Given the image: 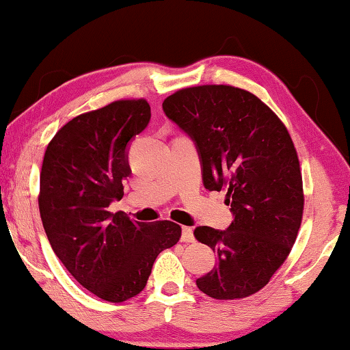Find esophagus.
Returning a JSON list of instances; mask_svg holds the SVG:
<instances>
[{"label": "esophagus", "instance_id": "obj_1", "mask_svg": "<svg viewBox=\"0 0 350 350\" xmlns=\"http://www.w3.org/2000/svg\"><path fill=\"white\" fill-rule=\"evenodd\" d=\"M181 241L183 243H193V230L191 227H183Z\"/></svg>", "mask_w": 350, "mask_h": 350}]
</instances>
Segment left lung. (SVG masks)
Listing matches in <instances>:
<instances>
[{
  "label": "left lung",
  "mask_w": 350,
  "mask_h": 350,
  "mask_svg": "<svg viewBox=\"0 0 350 350\" xmlns=\"http://www.w3.org/2000/svg\"><path fill=\"white\" fill-rule=\"evenodd\" d=\"M163 109L196 144L203 186L227 191L233 214L227 230H193L217 255L197 286L219 300L255 294L286 260L302 222V174L293 139L271 107L233 85L181 89Z\"/></svg>",
  "instance_id": "left-lung-1"
}]
</instances>
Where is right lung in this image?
<instances>
[{"label": "right lung", "mask_w": 350, "mask_h": 350, "mask_svg": "<svg viewBox=\"0 0 350 350\" xmlns=\"http://www.w3.org/2000/svg\"><path fill=\"white\" fill-rule=\"evenodd\" d=\"M150 117L144 98L85 112L56 133L42 164L39 209L51 249L75 280L107 302L141 293L157 256L181 236L170 220L133 222L107 211L131 174L128 145Z\"/></svg>", "instance_id": "obj_1"}]
</instances>
